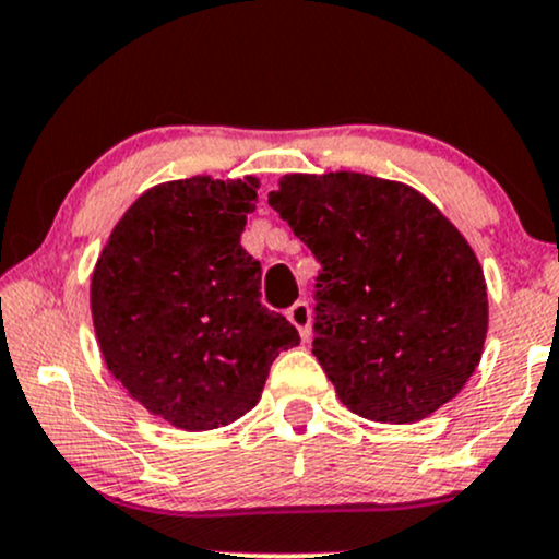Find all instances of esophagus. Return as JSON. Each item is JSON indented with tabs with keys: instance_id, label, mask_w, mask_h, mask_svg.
<instances>
[{
	"instance_id": "esophagus-1",
	"label": "esophagus",
	"mask_w": 559,
	"mask_h": 559,
	"mask_svg": "<svg viewBox=\"0 0 559 559\" xmlns=\"http://www.w3.org/2000/svg\"><path fill=\"white\" fill-rule=\"evenodd\" d=\"M286 318L292 320V325L299 331L301 338L310 336V320H312V316H310V305H307V301H297V305L288 307Z\"/></svg>"
}]
</instances>
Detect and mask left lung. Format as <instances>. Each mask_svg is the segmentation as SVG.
Instances as JSON below:
<instances>
[{"instance_id": "8db88e82", "label": "left lung", "mask_w": 559, "mask_h": 559, "mask_svg": "<svg viewBox=\"0 0 559 559\" xmlns=\"http://www.w3.org/2000/svg\"><path fill=\"white\" fill-rule=\"evenodd\" d=\"M267 204L310 247L312 355L352 413L415 423L460 394L489 329L471 243L409 186L365 173H294Z\"/></svg>"}]
</instances>
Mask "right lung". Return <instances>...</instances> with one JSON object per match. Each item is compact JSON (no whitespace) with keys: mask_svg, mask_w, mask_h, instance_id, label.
Segmentation results:
<instances>
[{"mask_svg":"<svg viewBox=\"0 0 559 559\" xmlns=\"http://www.w3.org/2000/svg\"><path fill=\"white\" fill-rule=\"evenodd\" d=\"M258 178L159 183L120 217L92 275V318L110 373L152 415L210 431L260 402L299 333L260 301L241 247Z\"/></svg>","mask_w":559,"mask_h":559,"instance_id":"1","label":"right lung"}]
</instances>
